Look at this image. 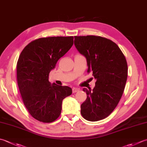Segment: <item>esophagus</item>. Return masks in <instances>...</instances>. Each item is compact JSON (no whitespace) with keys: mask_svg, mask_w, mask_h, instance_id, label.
I'll return each mask as SVG.
<instances>
[{"mask_svg":"<svg viewBox=\"0 0 147 147\" xmlns=\"http://www.w3.org/2000/svg\"><path fill=\"white\" fill-rule=\"evenodd\" d=\"M80 90V88H75V87H73L72 88V91H73V93H75L77 92L78 91Z\"/></svg>","mask_w":147,"mask_h":147,"instance_id":"esophagus-1","label":"esophagus"}]
</instances>
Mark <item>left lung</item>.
<instances>
[{"mask_svg": "<svg viewBox=\"0 0 147 147\" xmlns=\"http://www.w3.org/2000/svg\"><path fill=\"white\" fill-rule=\"evenodd\" d=\"M74 45L87 59V72L96 80L92 90L83 88L87 97L81 105V114L88 121L104 119L117 107L124 91L125 57L116 43L100 36H74Z\"/></svg>", "mask_w": 147, "mask_h": 147, "instance_id": "obj_1", "label": "left lung"}]
</instances>
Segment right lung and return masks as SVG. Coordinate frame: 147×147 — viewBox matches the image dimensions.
Wrapping results in <instances>:
<instances>
[{"mask_svg":"<svg viewBox=\"0 0 147 147\" xmlns=\"http://www.w3.org/2000/svg\"><path fill=\"white\" fill-rule=\"evenodd\" d=\"M73 36L42 37L30 42L20 53L16 73L20 92L28 111L40 122L50 123L61 113L62 100L71 88L49 82V74L73 45Z\"/></svg>","mask_w":147,"mask_h":147,"instance_id":"obj_1","label":"right lung"}]
</instances>
